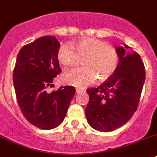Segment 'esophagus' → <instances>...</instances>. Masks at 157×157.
<instances>
[{
    "label": "esophagus",
    "instance_id": "34e87169",
    "mask_svg": "<svg viewBox=\"0 0 157 157\" xmlns=\"http://www.w3.org/2000/svg\"><path fill=\"white\" fill-rule=\"evenodd\" d=\"M84 92V90L81 89V88H76V92L77 93H80V92Z\"/></svg>",
    "mask_w": 157,
    "mask_h": 157
}]
</instances>
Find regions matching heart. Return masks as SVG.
<instances>
[{
  "label": "heart",
  "instance_id": "heart-1",
  "mask_svg": "<svg viewBox=\"0 0 157 157\" xmlns=\"http://www.w3.org/2000/svg\"><path fill=\"white\" fill-rule=\"evenodd\" d=\"M58 59L65 67L73 66L82 59L84 66L69 69L62 76L65 83L79 88L92 84L96 78L105 81L111 78L118 66V54L114 46L95 38L73 43V48L64 44L58 50Z\"/></svg>",
  "mask_w": 157,
  "mask_h": 157
}]
</instances>
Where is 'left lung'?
<instances>
[{
  "mask_svg": "<svg viewBox=\"0 0 157 157\" xmlns=\"http://www.w3.org/2000/svg\"><path fill=\"white\" fill-rule=\"evenodd\" d=\"M127 45L117 46L119 62L112 77L98 88L87 90L89 101L85 109L88 124L100 132L123 126L137 110L145 80L144 66L135 51Z\"/></svg>",
  "mask_w": 157,
  "mask_h": 157,
  "instance_id": "obj_1",
  "label": "left lung"
}]
</instances>
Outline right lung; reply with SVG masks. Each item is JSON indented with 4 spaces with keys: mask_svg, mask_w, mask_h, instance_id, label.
<instances>
[{
    "mask_svg": "<svg viewBox=\"0 0 157 157\" xmlns=\"http://www.w3.org/2000/svg\"><path fill=\"white\" fill-rule=\"evenodd\" d=\"M59 47L60 43L54 36L39 38L22 47L13 71L20 110L28 122L39 129L58 127L76 92L73 86L47 92L53 79L62 72L57 56Z\"/></svg>",
    "mask_w": 157,
    "mask_h": 157,
    "instance_id": "1",
    "label": "right lung"
}]
</instances>
